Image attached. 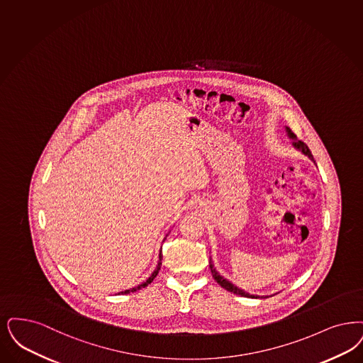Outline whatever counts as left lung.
I'll use <instances>...</instances> for the list:
<instances>
[{
	"label": "left lung",
	"mask_w": 363,
	"mask_h": 363,
	"mask_svg": "<svg viewBox=\"0 0 363 363\" xmlns=\"http://www.w3.org/2000/svg\"><path fill=\"white\" fill-rule=\"evenodd\" d=\"M286 130H288V133H289L290 138H294V135L290 132L289 128H286ZM293 145H294V147H297L298 150H301V151L304 152L305 155H308L311 160L315 162V160H313V155H312V152H311V150H309V147L305 145L303 140H296V139H294V140H293ZM209 267H211V272H212V276L215 278V281L218 282V285H220L221 288H224V289L231 291L233 294L242 296V297H251V298H252V297H257V298H258V296H252V294L247 293L245 290H240L239 288L233 286L231 282H228V281H227V279H224L223 277L218 276V272H216V269L213 267V264H212V261H211V259H209Z\"/></svg>",
	"instance_id": "8db88e82"
}]
</instances>
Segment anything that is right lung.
Instances as JSON below:
<instances>
[{
    "label": "right lung",
    "instance_id": "1",
    "mask_svg": "<svg viewBox=\"0 0 363 363\" xmlns=\"http://www.w3.org/2000/svg\"><path fill=\"white\" fill-rule=\"evenodd\" d=\"M162 254H160V263H158V267H157V270L152 273V276L150 277L147 281H145V284H142V285H139L138 288H133V289L130 290H124V291H120L118 294H128V293H133V291H136V290L142 289V288H145L148 284H151L152 281H154V278L157 277V274H158V272H160V264H162Z\"/></svg>",
    "mask_w": 363,
    "mask_h": 363
}]
</instances>
